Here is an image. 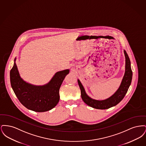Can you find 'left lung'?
<instances>
[{
  "mask_svg": "<svg viewBox=\"0 0 146 146\" xmlns=\"http://www.w3.org/2000/svg\"><path fill=\"white\" fill-rule=\"evenodd\" d=\"M124 54L125 56V74L118 90L111 97L102 101H98L91 98L86 95L84 87L79 80H78V83L81 91L82 98L86 104L96 109L106 110L116 106L123 99L131 84L132 76L130 60L125 50Z\"/></svg>",
  "mask_w": 146,
  "mask_h": 146,
  "instance_id": "8db88e82",
  "label": "left lung"
}]
</instances>
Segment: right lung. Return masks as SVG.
Listing matches in <instances>:
<instances>
[{
	"instance_id": "add662e5",
	"label": "right lung",
	"mask_w": 146,
	"mask_h": 146,
	"mask_svg": "<svg viewBox=\"0 0 146 146\" xmlns=\"http://www.w3.org/2000/svg\"><path fill=\"white\" fill-rule=\"evenodd\" d=\"M68 73V70L58 72L48 84L34 86L26 83L21 79L15 62L10 70V83L21 104L28 110L43 112L52 109L58 104L60 86Z\"/></svg>"
}]
</instances>
